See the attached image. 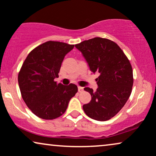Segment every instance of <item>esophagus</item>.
<instances>
[{
	"label": "esophagus",
	"instance_id": "34e87169",
	"mask_svg": "<svg viewBox=\"0 0 156 156\" xmlns=\"http://www.w3.org/2000/svg\"><path fill=\"white\" fill-rule=\"evenodd\" d=\"M78 92H79V93H82L83 91V87L78 86Z\"/></svg>",
	"mask_w": 156,
	"mask_h": 156
}]
</instances>
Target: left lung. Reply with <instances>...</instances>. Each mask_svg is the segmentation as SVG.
<instances>
[{"instance_id": "left-lung-1", "label": "left lung", "mask_w": 156, "mask_h": 156, "mask_svg": "<svg viewBox=\"0 0 156 156\" xmlns=\"http://www.w3.org/2000/svg\"><path fill=\"white\" fill-rule=\"evenodd\" d=\"M88 64L90 71L98 72V88H84L90 93V103L83 105L92 119L105 121L115 116L129 98L133 84L132 66L129 60L115 42L96 38L75 45Z\"/></svg>"}]
</instances>
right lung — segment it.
I'll return each mask as SVG.
<instances>
[{"instance_id": "obj_1", "label": "right lung", "mask_w": 156, "mask_h": 156, "mask_svg": "<svg viewBox=\"0 0 156 156\" xmlns=\"http://www.w3.org/2000/svg\"><path fill=\"white\" fill-rule=\"evenodd\" d=\"M73 48L74 45L48 41L33 49L25 60L18 73V85L24 102L38 117L52 120L62 115L78 92L75 84L63 86L54 80L66 55Z\"/></svg>"}]
</instances>
